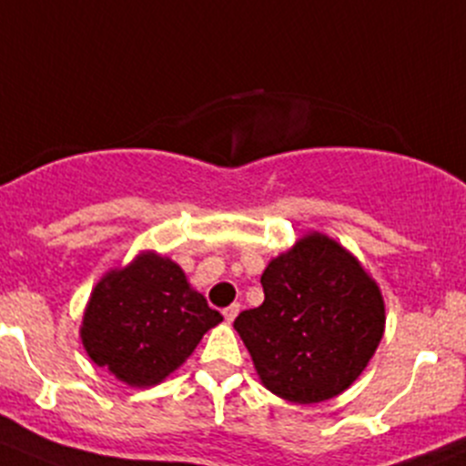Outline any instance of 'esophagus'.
I'll return each mask as SVG.
<instances>
[{
	"label": "esophagus",
	"mask_w": 466,
	"mask_h": 466,
	"mask_svg": "<svg viewBox=\"0 0 466 466\" xmlns=\"http://www.w3.org/2000/svg\"><path fill=\"white\" fill-rule=\"evenodd\" d=\"M238 309H241V305H237V302H234V305H229V307H225V309H223L225 320H228V323H232V320L238 316Z\"/></svg>",
	"instance_id": "esophagus-1"
}]
</instances>
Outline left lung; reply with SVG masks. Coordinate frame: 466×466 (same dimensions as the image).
Returning <instances> with one entry per match:
<instances>
[{"instance_id":"left-lung-1","label":"left lung","mask_w":466,"mask_h":466,"mask_svg":"<svg viewBox=\"0 0 466 466\" xmlns=\"http://www.w3.org/2000/svg\"><path fill=\"white\" fill-rule=\"evenodd\" d=\"M264 302L234 329L261 385L298 405L323 403L353 385L385 334V300L358 257L309 232L261 273Z\"/></svg>"}]
</instances>
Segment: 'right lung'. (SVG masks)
Returning <instances> with one entry per match:
<instances>
[{
	"label": "right lung",
	"instance_id": "obj_1",
	"mask_svg": "<svg viewBox=\"0 0 466 466\" xmlns=\"http://www.w3.org/2000/svg\"><path fill=\"white\" fill-rule=\"evenodd\" d=\"M220 320L182 266L143 250L99 278L86 302L79 337L97 367L143 390L177 371Z\"/></svg>",
	"mask_w": 466,
	"mask_h": 466
}]
</instances>
